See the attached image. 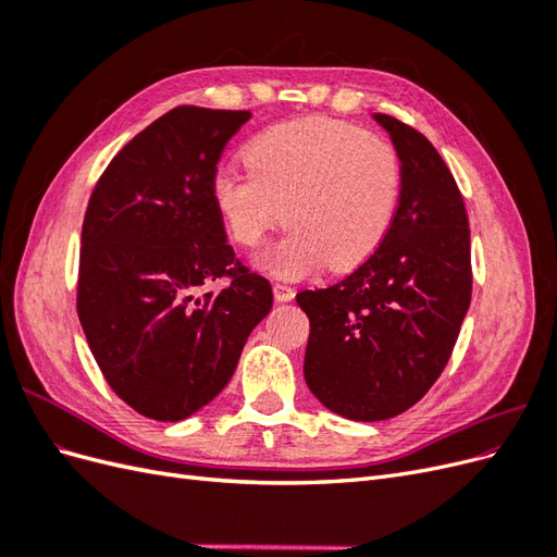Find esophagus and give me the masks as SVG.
Instances as JSON below:
<instances>
[{
    "label": "esophagus",
    "mask_w": 557,
    "mask_h": 557,
    "mask_svg": "<svg viewBox=\"0 0 557 557\" xmlns=\"http://www.w3.org/2000/svg\"><path fill=\"white\" fill-rule=\"evenodd\" d=\"M274 299L276 301H290L295 299V290L290 288V285H283V283H274Z\"/></svg>",
    "instance_id": "34e87169"
}]
</instances>
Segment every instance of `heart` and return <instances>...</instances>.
I'll return each instance as SVG.
<instances>
[{"label": "heart", "mask_w": 557, "mask_h": 557, "mask_svg": "<svg viewBox=\"0 0 557 557\" xmlns=\"http://www.w3.org/2000/svg\"><path fill=\"white\" fill-rule=\"evenodd\" d=\"M246 166L213 174L211 197L234 244L256 248L283 221L290 230L256 264L301 278L330 262L350 272L374 256L393 227L401 170L395 148L358 125L301 117L262 129Z\"/></svg>", "instance_id": "b5f03b06"}]
</instances>
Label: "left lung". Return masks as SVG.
<instances>
[{
    "label": "left lung",
    "mask_w": 557,
    "mask_h": 557,
    "mask_svg": "<svg viewBox=\"0 0 557 557\" xmlns=\"http://www.w3.org/2000/svg\"><path fill=\"white\" fill-rule=\"evenodd\" d=\"M399 158V207L385 242L344 281L305 290L311 332L305 379L323 407L350 420L399 416L450 358L471 301L465 201L436 148L374 113Z\"/></svg>",
    "instance_id": "obj_1"
}]
</instances>
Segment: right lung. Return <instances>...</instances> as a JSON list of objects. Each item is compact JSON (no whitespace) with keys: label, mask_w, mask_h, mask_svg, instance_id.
Here are the masks:
<instances>
[{"label":"right lung","mask_w":557,"mask_h":557,"mask_svg":"<svg viewBox=\"0 0 557 557\" xmlns=\"http://www.w3.org/2000/svg\"><path fill=\"white\" fill-rule=\"evenodd\" d=\"M248 117L172 109L111 160L88 201L81 327L113 393L146 418L172 423L207 407L272 311V285L237 267L211 197L215 164ZM221 275L227 289L196 295Z\"/></svg>","instance_id":"add662e5"}]
</instances>
